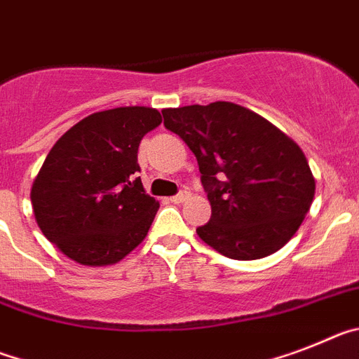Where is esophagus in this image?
<instances>
[{
  "instance_id": "34e87169",
  "label": "esophagus",
  "mask_w": 359,
  "mask_h": 359,
  "mask_svg": "<svg viewBox=\"0 0 359 359\" xmlns=\"http://www.w3.org/2000/svg\"><path fill=\"white\" fill-rule=\"evenodd\" d=\"M188 198H189V191H180L179 195H175V197H171L170 201L173 202V204H180V202L188 201Z\"/></svg>"
}]
</instances>
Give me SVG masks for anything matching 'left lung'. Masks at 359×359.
Listing matches in <instances>:
<instances>
[{"label":"left lung","instance_id":"left-lung-1","mask_svg":"<svg viewBox=\"0 0 359 359\" xmlns=\"http://www.w3.org/2000/svg\"><path fill=\"white\" fill-rule=\"evenodd\" d=\"M198 162L211 220L204 244L233 260H258L287 244L313 204L316 182L302 148L262 115L217 101L162 110Z\"/></svg>","mask_w":359,"mask_h":359}]
</instances>
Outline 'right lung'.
I'll return each instance as SVG.
<instances>
[{
  "label": "right lung",
  "mask_w": 359,
  "mask_h": 359,
  "mask_svg": "<svg viewBox=\"0 0 359 359\" xmlns=\"http://www.w3.org/2000/svg\"><path fill=\"white\" fill-rule=\"evenodd\" d=\"M162 123L148 106L95 111L59 137L34 179L43 235L81 266H111L148 235L158 201L144 191L137 151Z\"/></svg>",
  "instance_id": "add662e5"
}]
</instances>
